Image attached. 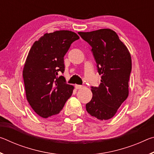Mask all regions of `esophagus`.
Instances as JSON below:
<instances>
[{"mask_svg": "<svg viewBox=\"0 0 154 154\" xmlns=\"http://www.w3.org/2000/svg\"><path fill=\"white\" fill-rule=\"evenodd\" d=\"M75 88H76V89H77V90H79V89H81V88H82L83 86L82 85H75Z\"/></svg>", "mask_w": 154, "mask_h": 154, "instance_id": "34e87169", "label": "esophagus"}]
</instances>
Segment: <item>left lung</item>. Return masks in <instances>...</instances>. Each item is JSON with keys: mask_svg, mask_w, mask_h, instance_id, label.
I'll return each instance as SVG.
<instances>
[{"mask_svg": "<svg viewBox=\"0 0 154 154\" xmlns=\"http://www.w3.org/2000/svg\"><path fill=\"white\" fill-rule=\"evenodd\" d=\"M78 34L92 47L97 71L101 75L99 86L91 87L93 96L85 105L86 111L98 119L107 120L115 116L128 96L131 56L117 33L111 29Z\"/></svg>", "mask_w": 154, "mask_h": 154, "instance_id": "obj_1", "label": "left lung"}]
</instances>
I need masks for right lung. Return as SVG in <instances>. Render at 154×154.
<instances>
[{
	"label": "right lung",
	"instance_id": "add662e5",
	"mask_svg": "<svg viewBox=\"0 0 154 154\" xmlns=\"http://www.w3.org/2000/svg\"><path fill=\"white\" fill-rule=\"evenodd\" d=\"M79 38L69 30L46 33L29 51L23 70L26 95L31 107L43 118L58 114L72 95L74 87L58 75L64 73V56Z\"/></svg>",
	"mask_w": 154,
	"mask_h": 154
}]
</instances>
